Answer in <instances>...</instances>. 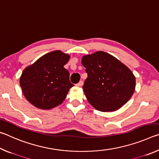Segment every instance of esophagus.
<instances>
[{"label":"esophagus","instance_id":"esophagus-1","mask_svg":"<svg viewBox=\"0 0 159 159\" xmlns=\"http://www.w3.org/2000/svg\"><path fill=\"white\" fill-rule=\"evenodd\" d=\"M83 82L81 80V81H79V83H78L76 85L78 86V87H81V86L83 85Z\"/></svg>","mask_w":159,"mask_h":159}]
</instances>
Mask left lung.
I'll list each match as a JSON object with an SVG mask.
<instances>
[{
  "instance_id": "1",
  "label": "left lung",
  "mask_w": 159,
  "mask_h": 159,
  "mask_svg": "<svg viewBox=\"0 0 159 159\" xmlns=\"http://www.w3.org/2000/svg\"><path fill=\"white\" fill-rule=\"evenodd\" d=\"M81 62L88 74L83 91L94 108L103 112L114 111L127 103L136 83L128 66L103 51L84 55Z\"/></svg>"
}]
</instances>
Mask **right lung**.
<instances>
[{"label":"right lung","mask_w":159,"mask_h":159,"mask_svg":"<svg viewBox=\"0 0 159 159\" xmlns=\"http://www.w3.org/2000/svg\"><path fill=\"white\" fill-rule=\"evenodd\" d=\"M70 56L61 50L43 55L24 69L20 84L25 98L34 107L51 109L62 103L74 85L64 66Z\"/></svg>","instance_id":"right-lung-1"}]
</instances>
